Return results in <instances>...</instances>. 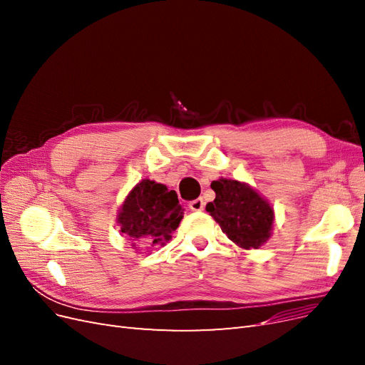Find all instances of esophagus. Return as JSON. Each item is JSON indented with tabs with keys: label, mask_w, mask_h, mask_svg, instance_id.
<instances>
[{
	"label": "esophagus",
	"mask_w": 365,
	"mask_h": 365,
	"mask_svg": "<svg viewBox=\"0 0 365 365\" xmlns=\"http://www.w3.org/2000/svg\"><path fill=\"white\" fill-rule=\"evenodd\" d=\"M189 207H190V210H193V212H201V210H204V207H205V202L202 197H197V200H195L189 204Z\"/></svg>",
	"instance_id": "1"
}]
</instances>
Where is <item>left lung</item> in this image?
Listing matches in <instances>:
<instances>
[{
    "mask_svg": "<svg viewBox=\"0 0 365 365\" xmlns=\"http://www.w3.org/2000/svg\"><path fill=\"white\" fill-rule=\"evenodd\" d=\"M216 193L205 210L219 224L222 233L244 250H257L272 235L274 208L268 200L247 182L219 178L212 182Z\"/></svg>",
    "mask_w": 365,
    "mask_h": 365,
    "instance_id": "8db88e82",
    "label": "left lung"
}]
</instances>
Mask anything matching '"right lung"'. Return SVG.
<instances>
[{"instance_id": "add662e5", "label": "right lung", "mask_w": 365, "mask_h": 365, "mask_svg": "<svg viewBox=\"0 0 365 365\" xmlns=\"http://www.w3.org/2000/svg\"><path fill=\"white\" fill-rule=\"evenodd\" d=\"M182 207L175 190L149 178L141 180L118 208L117 224L132 247L164 245L182 219Z\"/></svg>"}]
</instances>
